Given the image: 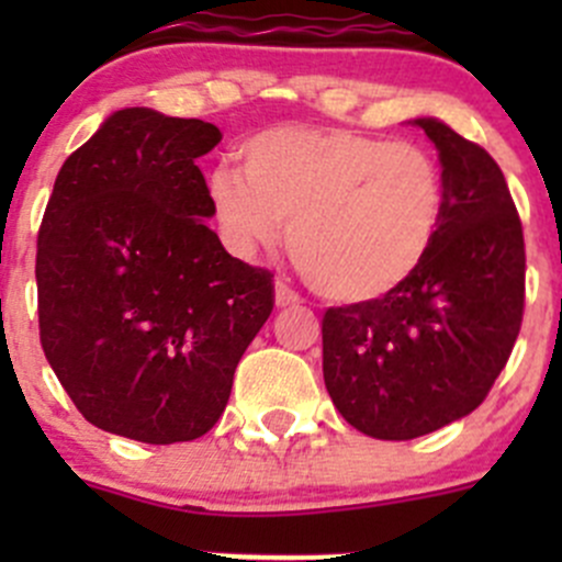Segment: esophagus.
<instances>
[{
	"label": "esophagus",
	"instance_id": "obj_1",
	"mask_svg": "<svg viewBox=\"0 0 562 562\" xmlns=\"http://www.w3.org/2000/svg\"><path fill=\"white\" fill-rule=\"evenodd\" d=\"M274 299H277V307H296L299 302H302V299H299V293L293 291V288H288L285 282H277V288H274Z\"/></svg>",
	"mask_w": 562,
	"mask_h": 562
}]
</instances>
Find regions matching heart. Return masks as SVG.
<instances>
[{
	"mask_svg": "<svg viewBox=\"0 0 562 562\" xmlns=\"http://www.w3.org/2000/svg\"><path fill=\"white\" fill-rule=\"evenodd\" d=\"M241 171L214 168L212 206L236 247L274 245L334 302H375L411 280L438 239L446 181L413 140L353 130L274 127L239 146Z\"/></svg>",
	"mask_w": 562,
	"mask_h": 562,
	"instance_id": "b5f03b06",
	"label": "heart"
}]
</instances>
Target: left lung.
Returning <instances> with one entry per match:
<instances>
[{
	"label": "left lung",
	"mask_w": 562,
	"mask_h": 562,
	"mask_svg": "<svg viewBox=\"0 0 562 562\" xmlns=\"http://www.w3.org/2000/svg\"><path fill=\"white\" fill-rule=\"evenodd\" d=\"M446 206L416 274L375 302L323 315V381L345 422L413 440L473 413L512 356L525 313V236L501 166L438 119Z\"/></svg>",
	"instance_id": "obj_1"
}]
</instances>
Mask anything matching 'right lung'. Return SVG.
<instances>
[{"label":"right lung","instance_id":"1","mask_svg":"<svg viewBox=\"0 0 562 562\" xmlns=\"http://www.w3.org/2000/svg\"><path fill=\"white\" fill-rule=\"evenodd\" d=\"M223 140L201 119L124 108L59 168L37 234L40 345L83 418L140 443L206 435L274 274L231 258L195 166Z\"/></svg>","mask_w":562,"mask_h":562}]
</instances>
